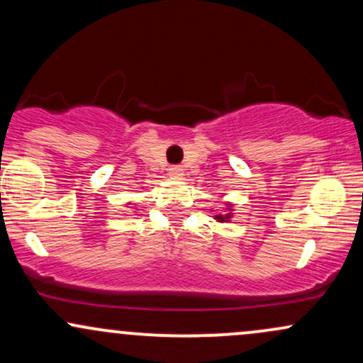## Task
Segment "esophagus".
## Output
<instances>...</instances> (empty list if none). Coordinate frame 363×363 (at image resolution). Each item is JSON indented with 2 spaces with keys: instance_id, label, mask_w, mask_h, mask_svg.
I'll use <instances>...</instances> for the list:
<instances>
[{
  "instance_id": "obj_1",
  "label": "esophagus",
  "mask_w": 363,
  "mask_h": 363,
  "mask_svg": "<svg viewBox=\"0 0 363 363\" xmlns=\"http://www.w3.org/2000/svg\"><path fill=\"white\" fill-rule=\"evenodd\" d=\"M182 174H184V167H182V165H170L169 167V176L181 177Z\"/></svg>"
}]
</instances>
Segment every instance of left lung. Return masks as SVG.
Listing matches in <instances>:
<instances>
[{"mask_svg":"<svg viewBox=\"0 0 363 363\" xmlns=\"http://www.w3.org/2000/svg\"><path fill=\"white\" fill-rule=\"evenodd\" d=\"M227 216H228V215H227ZM227 216H222V215H220V216H216V220H222V222H223V220L227 218Z\"/></svg>","mask_w":363,"mask_h":363,"instance_id":"obj_1","label":"left lung"}]
</instances>
